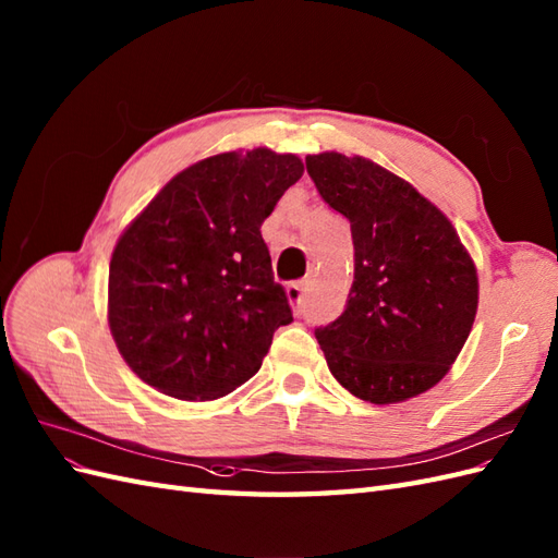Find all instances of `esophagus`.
Wrapping results in <instances>:
<instances>
[{"instance_id":"obj_1","label":"esophagus","mask_w":558,"mask_h":558,"mask_svg":"<svg viewBox=\"0 0 558 558\" xmlns=\"http://www.w3.org/2000/svg\"><path fill=\"white\" fill-rule=\"evenodd\" d=\"M286 295H289L291 305L300 307V305H303V300H305V286L300 281H293V283L286 286Z\"/></svg>"}]
</instances>
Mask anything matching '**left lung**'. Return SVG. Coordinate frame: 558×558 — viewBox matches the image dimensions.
Listing matches in <instances>:
<instances>
[{"label":"left lung","mask_w":558,"mask_h":558,"mask_svg":"<svg viewBox=\"0 0 558 558\" xmlns=\"http://www.w3.org/2000/svg\"><path fill=\"white\" fill-rule=\"evenodd\" d=\"M324 202L350 220L354 281L336 322L314 328L350 395L397 403L439 383L470 336L478 281L453 225L413 185L364 157L305 159Z\"/></svg>","instance_id":"obj_1"}]
</instances>
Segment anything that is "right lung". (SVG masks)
<instances>
[{
    "label": "right lung",
    "instance_id": "right-lung-1",
    "mask_svg": "<svg viewBox=\"0 0 558 558\" xmlns=\"http://www.w3.org/2000/svg\"><path fill=\"white\" fill-rule=\"evenodd\" d=\"M303 175L295 155L251 149L178 173L119 239L110 328L143 383L185 401L230 395L293 322L260 234Z\"/></svg>",
    "mask_w": 558,
    "mask_h": 558
}]
</instances>
